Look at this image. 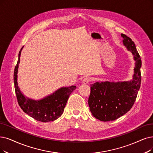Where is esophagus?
I'll return each instance as SVG.
<instances>
[{"instance_id": "34e87169", "label": "esophagus", "mask_w": 153, "mask_h": 153, "mask_svg": "<svg viewBox=\"0 0 153 153\" xmlns=\"http://www.w3.org/2000/svg\"><path fill=\"white\" fill-rule=\"evenodd\" d=\"M90 81H91V80H90V78H88V77H85V78H84L83 79L82 82H83V83H84V84H87V83H88Z\"/></svg>"}]
</instances>
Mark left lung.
Wrapping results in <instances>:
<instances>
[{
  "mask_svg": "<svg viewBox=\"0 0 153 153\" xmlns=\"http://www.w3.org/2000/svg\"><path fill=\"white\" fill-rule=\"evenodd\" d=\"M121 36L124 38V45L134 56V74L130 82H96L90 85V110L96 119L103 122L117 119L129 111L136 101L140 87L141 59L134 42L124 34Z\"/></svg>",
  "mask_w": 153,
  "mask_h": 153,
  "instance_id": "obj_1",
  "label": "left lung"
}]
</instances>
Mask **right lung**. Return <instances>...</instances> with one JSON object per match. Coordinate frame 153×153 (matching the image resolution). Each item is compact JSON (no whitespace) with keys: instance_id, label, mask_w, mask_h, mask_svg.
I'll return each instance as SVG.
<instances>
[{"instance_id":"obj_1","label":"right lung","mask_w":153,"mask_h":153,"mask_svg":"<svg viewBox=\"0 0 153 153\" xmlns=\"http://www.w3.org/2000/svg\"><path fill=\"white\" fill-rule=\"evenodd\" d=\"M22 49V48L19 53L14 72V88L18 104L24 112L36 120L47 123L56 120L63 113L69 96L76 87L73 85L68 87H62L41 100L35 101L27 99L21 92L17 82V69Z\"/></svg>"}]
</instances>
